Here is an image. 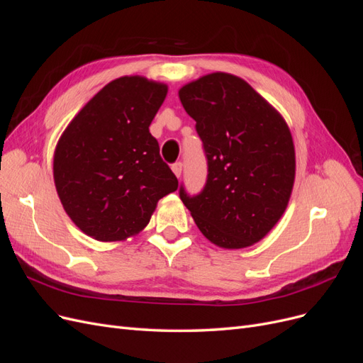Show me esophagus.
<instances>
[{
	"label": "esophagus",
	"mask_w": 363,
	"mask_h": 363,
	"mask_svg": "<svg viewBox=\"0 0 363 363\" xmlns=\"http://www.w3.org/2000/svg\"><path fill=\"white\" fill-rule=\"evenodd\" d=\"M172 171H174V174L177 175V177H180L182 175V169H183V164H182V162H175V163H172Z\"/></svg>",
	"instance_id": "esophagus-1"
}]
</instances>
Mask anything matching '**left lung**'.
Returning a JSON list of instances; mask_svg holds the SVG:
<instances>
[{"label": "left lung", "instance_id": "left-lung-1", "mask_svg": "<svg viewBox=\"0 0 363 363\" xmlns=\"http://www.w3.org/2000/svg\"><path fill=\"white\" fill-rule=\"evenodd\" d=\"M180 101L203 140L207 180L180 199L200 232L218 247L259 242L286 211L295 179L289 127L242 79L207 74L184 84Z\"/></svg>", "mask_w": 363, "mask_h": 363}]
</instances>
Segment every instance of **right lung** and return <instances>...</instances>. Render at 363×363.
I'll list each match as a JSON object with an SVG mask.
<instances>
[{
  "mask_svg": "<svg viewBox=\"0 0 363 363\" xmlns=\"http://www.w3.org/2000/svg\"><path fill=\"white\" fill-rule=\"evenodd\" d=\"M168 86L125 75L75 115L54 151V183L65 212L103 242L138 235L157 201L179 188L150 124Z\"/></svg>",
  "mask_w": 363,
  "mask_h": 363,
  "instance_id": "add662e5",
  "label": "right lung"
}]
</instances>
